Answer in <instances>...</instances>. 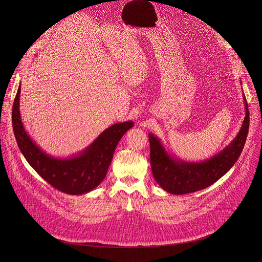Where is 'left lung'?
I'll return each mask as SVG.
<instances>
[{"mask_svg":"<svg viewBox=\"0 0 262 262\" xmlns=\"http://www.w3.org/2000/svg\"><path fill=\"white\" fill-rule=\"evenodd\" d=\"M245 116L239 133L221 152L203 161H187L170 154L161 140L148 134L150 168L158 185L171 194L192 193L207 188L225 175L236 163L244 147L250 125V113L243 93Z\"/></svg>","mask_w":262,"mask_h":262,"instance_id":"left-lung-1","label":"left lung"}]
</instances>
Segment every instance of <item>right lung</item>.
Here are the masks:
<instances>
[{"mask_svg":"<svg viewBox=\"0 0 262 262\" xmlns=\"http://www.w3.org/2000/svg\"><path fill=\"white\" fill-rule=\"evenodd\" d=\"M19 85L12 107V128L21 153L46 182L64 193L80 195L98 187L107 174L115 149L133 121L119 122L103 130L87 147L68 157L48 154L25 130L20 115Z\"/></svg>","mask_w":262,"mask_h":262,"instance_id":"obj_1","label":"right lung"}]
</instances>
